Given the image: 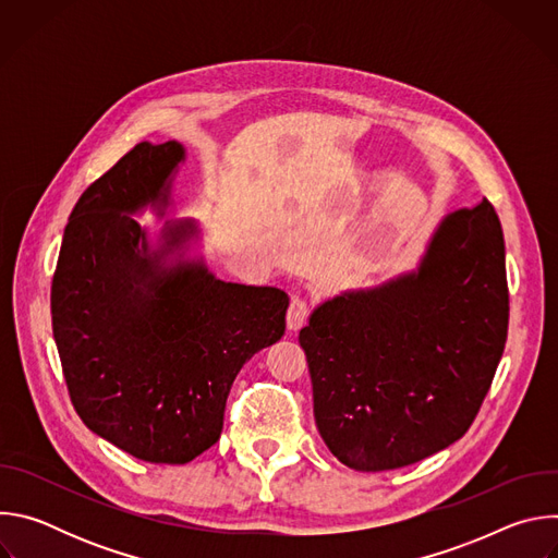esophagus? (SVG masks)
<instances>
[{"instance_id":"1","label":"esophagus","mask_w":558,"mask_h":558,"mask_svg":"<svg viewBox=\"0 0 558 558\" xmlns=\"http://www.w3.org/2000/svg\"><path fill=\"white\" fill-rule=\"evenodd\" d=\"M308 311H311L308 302L304 298H300V295H293L291 304H289V311H287V327L291 331L302 329L304 323H306V317H308Z\"/></svg>"}]
</instances>
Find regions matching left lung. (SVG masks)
Masks as SVG:
<instances>
[{
    "instance_id": "obj_1",
    "label": "left lung",
    "mask_w": 558,
    "mask_h": 558,
    "mask_svg": "<svg viewBox=\"0 0 558 558\" xmlns=\"http://www.w3.org/2000/svg\"><path fill=\"white\" fill-rule=\"evenodd\" d=\"M508 313L504 231L486 198L441 218L415 271L323 302L298 340L329 450L379 472L461 439L504 355Z\"/></svg>"
}]
</instances>
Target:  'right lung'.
Returning <instances> with one entry per match:
<instances>
[{
  "mask_svg": "<svg viewBox=\"0 0 558 558\" xmlns=\"http://www.w3.org/2000/svg\"><path fill=\"white\" fill-rule=\"evenodd\" d=\"M183 161L181 143L143 141L97 179L70 214L50 291L76 415L149 463H187L218 441L238 371L284 336L289 306L282 289L185 260L194 220L168 222L149 245L132 214L170 205Z\"/></svg>",
  "mask_w": 558,
  "mask_h": 558,
  "instance_id": "add662e5",
  "label": "right lung"
}]
</instances>
